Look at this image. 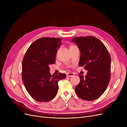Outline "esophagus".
<instances>
[{"label": "esophagus", "mask_w": 127, "mask_h": 127, "mask_svg": "<svg viewBox=\"0 0 127 127\" xmlns=\"http://www.w3.org/2000/svg\"><path fill=\"white\" fill-rule=\"evenodd\" d=\"M66 76L67 77H73L74 76V74L73 73H67L66 74Z\"/></svg>", "instance_id": "esophagus-1"}]
</instances>
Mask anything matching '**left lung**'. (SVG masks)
Returning <instances> with one entry per match:
<instances>
[{"label": "left lung", "mask_w": 127, "mask_h": 127, "mask_svg": "<svg viewBox=\"0 0 127 127\" xmlns=\"http://www.w3.org/2000/svg\"><path fill=\"white\" fill-rule=\"evenodd\" d=\"M71 41L80 51L79 66L88 70L85 77L79 75L76 93L83 100H95L103 94L111 79V57L103 43L95 37H75Z\"/></svg>", "instance_id": "8db88e82"}]
</instances>
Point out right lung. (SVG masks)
Returning <instances> with one entry per match:
<instances>
[{
  "mask_svg": "<svg viewBox=\"0 0 127 127\" xmlns=\"http://www.w3.org/2000/svg\"><path fill=\"white\" fill-rule=\"evenodd\" d=\"M61 38H41L35 41L26 52L22 61V80L30 95L37 101L47 102L56 96L58 82L65 74L51 75L49 65L56 62Z\"/></svg>",
  "mask_w": 127,
  "mask_h": 127,
  "instance_id": "add662e5",
  "label": "right lung"
}]
</instances>
